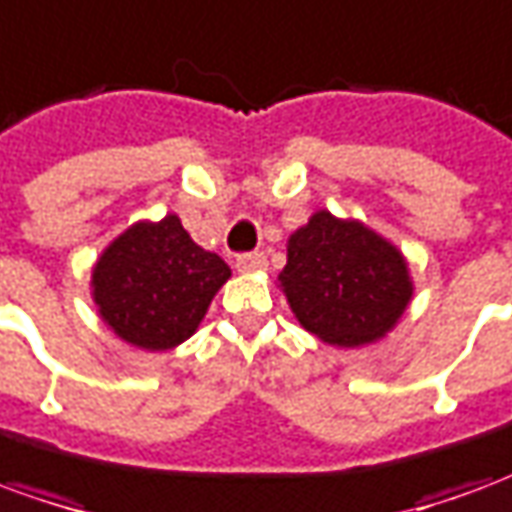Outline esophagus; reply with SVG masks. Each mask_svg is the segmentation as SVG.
<instances>
[{
    "label": "esophagus",
    "mask_w": 512,
    "mask_h": 512,
    "mask_svg": "<svg viewBox=\"0 0 512 512\" xmlns=\"http://www.w3.org/2000/svg\"><path fill=\"white\" fill-rule=\"evenodd\" d=\"M235 266H238V271L255 274V271H266L268 260H266V255H260V252H249V255H238Z\"/></svg>",
    "instance_id": "obj_1"
}]
</instances>
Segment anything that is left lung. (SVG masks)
I'll list each match as a JSON object with an SVG mask.
<instances>
[{"mask_svg":"<svg viewBox=\"0 0 512 512\" xmlns=\"http://www.w3.org/2000/svg\"><path fill=\"white\" fill-rule=\"evenodd\" d=\"M279 288L296 321L340 348L376 343L414 296L403 252L356 219L315 211L288 238Z\"/></svg>","mask_w":512,"mask_h":512,"instance_id":"1","label":"left lung"}]
</instances>
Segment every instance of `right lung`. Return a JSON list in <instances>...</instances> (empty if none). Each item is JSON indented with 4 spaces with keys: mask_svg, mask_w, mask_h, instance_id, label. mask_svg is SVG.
<instances>
[{
    "mask_svg": "<svg viewBox=\"0 0 512 512\" xmlns=\"http://www.w3.org/2000/svg\"><path fill=\"white\" fill-rule=\"evenodd\" d=\"M230 279L216 252L191 241L175 213L136 222L93 266V301L112 332L142 351H169L197 332Z\"/></svg>",
    "mask_w": 512,
    "mask_h": 512,
    "instance_id": "add662e5",
    "label": "right lung"
}]
</instances>
